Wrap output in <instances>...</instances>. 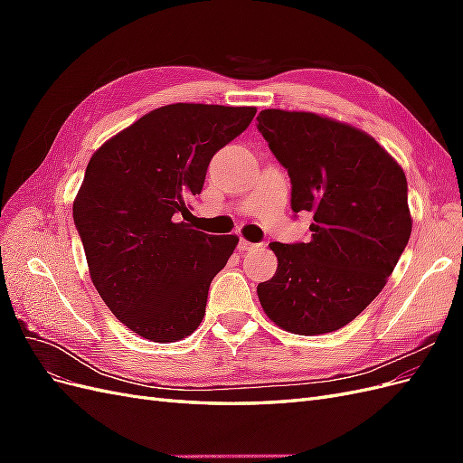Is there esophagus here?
Returning <instances> with one entry per match:
<instances>
[{
	"mask_svg": "<svg viewBox=\"0 0 463 463\" xmlns=\"http://www.w3.org/2000/svg\"><path fill=\"white\" fill-rule=\"evenodd\" d=\"M257 247H259L257 243H250L247 240H240V245H237V249H240V250H253Z\"/></svg>",
	"mask_w": 463,
	"mask_h": 463,
	"instance_id": "obj_1",
	"label": "esophagus"
}]
</instances>
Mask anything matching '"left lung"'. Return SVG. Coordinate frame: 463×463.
Here are the masks:
<instances>
[{
  "label": "left lung",
  "mask_w": 463,
  "mask_h": 463,
  "mask_svg": "<svg viewBox=\"0 0 463 463\" xmlns=\"http://www.w3.org/2000/svg\"><path fill=\"white\" fill-rule=\"evenodd\" d=\"M257 129L291 181L293 213H313L309 243H270L264 313L301 335L340 330L383 291L411 235L408 181L374 138L311 111L262 109Z\"/></svg>",
  "instance_id": "left-lung-1"
}]
</instances>
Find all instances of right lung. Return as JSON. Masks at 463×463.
<instances>
[{
	"instance_id": "1",
	"label": "right lung",
	"mask_w": 463,
	"mask_h": 463,
	"mask_svg": "<svg viewBox=\"0 0 463 463\" xmlns=\"http://www.w3.org/2000/svg\"><path fill=\"white\" fill-rule=\"evenodd\" d=\"M255 108L170 104L137 119L90 158L73 220L92 284L125 326L150 342L199 328L208 288L237 245L181 222L214 154ZM189 222V220H188Z\"/></svg>"
}]
</instances>
